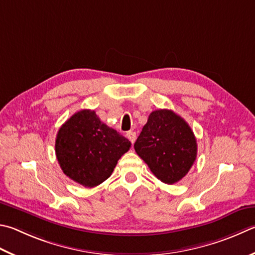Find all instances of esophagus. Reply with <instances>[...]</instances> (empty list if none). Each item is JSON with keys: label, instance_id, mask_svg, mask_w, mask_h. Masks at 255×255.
Wrapping results in <instances>:
<instances>
[{"label": "esophagus", "instance_id": "1", "mask_svg": "<svg viewBox=\"0 0 255 255\" xmlns=\"http://www.w3.org/2000/svg\"><path fill=\"white\" fill-rule=\"evenodd\" d=\"M126 136H127L128 139L131 141V143L135 142V140H136V132H133V131H128Z\"/></svg>", "mask_w": 255, "mask_h": 255}]
</instances>
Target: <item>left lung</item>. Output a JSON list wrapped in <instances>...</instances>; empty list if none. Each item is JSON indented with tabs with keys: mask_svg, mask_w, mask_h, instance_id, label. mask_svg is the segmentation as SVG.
Instances as JSON below:
<instances>
[{
	"mask_svg": "<svg viewBox=\"0 0 255 255\" xmlns=\"http://www.w3.org/2000/svg\"><path fill=\"white\" fill-rule=\"evenodd\" d=\"M133 148L152 174L169 185L188 173L197 155L196 138L191 127L167 109L149 115Z\"/></svg>",
	"mask_w": 255,
	"mask_h": 255,
	"instance_id": "8db88e82",
	"label": "left lung"
}]
</instances>
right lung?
I'll use <instances>...</instances> for the list:
<instances>
[{"instance_id":"1","label":"right lung","mask_w":255,"mask_h":255,"mask_svg":"<svg viewBox=\"0 0 255 255\" xmlns=\"http://www.w3.org/2000/svg\"><path fill=\"white\" fill-rule=\"evenodd\" d=\"M131 142L99 119L94 110L76 113L60 127L55 155L69 178L85 187H95L113 174Z\"/></svg>"}]
</instances>
